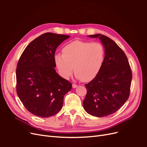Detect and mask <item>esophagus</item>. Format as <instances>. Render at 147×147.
Returning a JSON list of instances; mask_svg holds the SVG:
<instances>
[{
  "instance_id": "34e87169",
  "label": "esophagus",
  "mask_w": 147,
  "mask_h": 147,
  "mask_svg": "<svg viewBox=\"0 0 147 147\" xmlns=\"http://www.w3.org/2000/svg\"><path fill=\"white\" fill-rule=\"evenodd\" d=\"M77 87H78V85L76 84H72V88H76Z\"/></svg>"
}]
</instances>
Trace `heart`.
<instances>
[{
    "label": "heart",
    "mask_w": 147,
    "mask_h": 147,
    "mask_svg": "<svg viewBox=\"0 0 147 147\" xmlns=\"http://www.w3.org/2000/svg\"><path fill=\"white\" fill-rule=\"evenodd\" d=\"M61 54L55 56L59 74L67 79L74 68L76 77L83 82H90L99 74L105 60V51L99 42L75 40L67 44Z\"/></svg>",
    "instance_id": "heart-1"
}]
</instances>
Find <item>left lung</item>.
<instances>
[{"label": "left lung", "instance_id": "1", "mask_svg": "<svg viewBox=\"0 0 147 147\" xmlns=\"http://www.w3.org/2000/svg\"><path fill=\"white\" fill-rule=\"evenodd\" d=\"M88 36L99 38L105 56L99 74L85 84L83 108L92 116L107 117L116 112L129 98L132 71L125 53L112 39L100 34Z\"/></svg>", "mask_w": 147, "mask_h": 147}]
</instances>
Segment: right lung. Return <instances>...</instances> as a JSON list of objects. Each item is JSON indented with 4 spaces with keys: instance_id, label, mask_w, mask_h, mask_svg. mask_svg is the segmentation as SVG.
Instances as JSON below:
<instances>
[{
    "instance_id": "1",
    "label": "right lung",
    "mask_w": 147,
    "mask_h": 147,
    "mask_svg": "<svg viewBox=\"0 0 147 147\" xmlns=\"http://www.w3.org/2000/svg\"><path fill=\"white\" fill-rule=\"evenodd\" d=\"M69 35L45 33L25 48L18 63L16 92L30 113L42 118L53 116L63 107L72 83L55 69L57 47Z\"/></svg>"
}]
</instances>
